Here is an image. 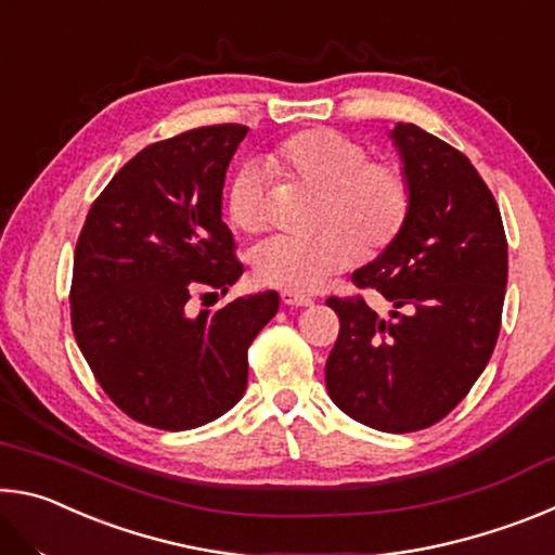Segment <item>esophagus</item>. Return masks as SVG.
<instances>
[{
    "label": "esophagus",
    "instance_id": "obj_1",
    "mask_svg": "<svg viewBox=\"0 0 555 555\" xmlns=\"http://www.w3.org/2000/svg\"><path fill=\"white\" fill-rule=\"evenodd\" d=\"M281 304L291 306V308H298V306H311L313 298L311 296H304V294H296V291H281Z\"/></svg>",
    "mask_w": 555,
    "mask_h": 555
}]
</instances>
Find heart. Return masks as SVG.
<instances>
[{"label": "heart", "instance_id": "1", "mask_svg": "<svg viewBox=\"0 0 555 555\" xmlns=\"http://www.w3.org/2000/svg\"><path fill=\"white\" fill-rule=\"evenodd\" d=\"M269 171L323 191L315 234H274L255 251L257 276L284 291H315L357 261L360 249L379 251L401 232L411 208V188L391 162H370L364 144L331 129H308L264 156ZM234 228H267V193L257 168H242L228 193ZM334 224L331 225L330 222Z\"/></svg>", "mask_w": 555, "mask_h": 555}]
</instances>
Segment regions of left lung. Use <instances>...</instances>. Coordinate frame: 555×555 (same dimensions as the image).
<instances>
[{"mask_svg": "<svg viewBox=\"0 0 555 555\" xmlns=\"http://www.w3.org/2000/svg\"><path fill=\"white\" fill-rule=\"evenodd\" d=\"M411 188L401 232L357 269V286L389 300L379 318L362 298H327L340 335L325 387L360 424L411 434L448 416L490 362L506 291V237L490 188L438 137L389 131Z\"/></svg>", "mask_w": 555, "mask_h": 555, "instance_id": "1", "label": "left lung"}]
</instances>
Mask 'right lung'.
<instances>
[{"instance_id":"obj_1","label":"right lung","mask_w":555,"mask_h":555,"mask_svg":"<svg viewBox=\"0 0 555 555\" xmlns=\"http://www.w3.org/2000/svg\"><path fill=\"white\" fill-rule=\"evenodd\" d=\"M247 127L215 125L139 152L82 224L70 318L100 387L139 424L188 430L247 389V350L279 311L276 291L188 315L193 291L242 276L222 222L224 173Z\"/></svg>"}]
</instances>
